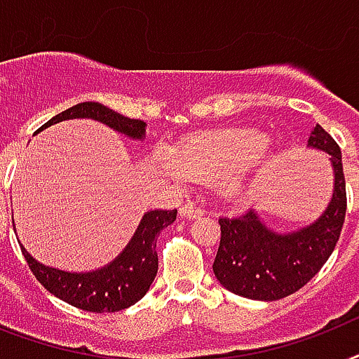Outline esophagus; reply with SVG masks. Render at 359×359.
Masks as SVG:
<instances>
[{
    "label": "esophagus",
    "mask_w": 359,
    "mask_h": 359,
    "mask_svg": "<svg viewBox=\"0 0 359 359\" xmlns=\"http://www.w3.org/2000/svg\"><path fill=\"white\" fill-rule=\"evenodd\" d=\"M180 216L182 218H199V216H203V208L201 207H196L194 203H186V205H182L180 207Z\"/></svg>",
    "instance_id": "34e87169"
}]
</instances>
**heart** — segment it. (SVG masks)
<instances>
[{"label":"heart","mask_w":359,"mask_h":359,"mask_svg":"<svg viewBox=\"0 0 359 359\" xmlns=\"http://www.w3.org/2000/svg\"><path fill=\"white\" fill-rule=\"evenodd\" d=\"M268 140L261 130L229 128L199 134L175 149L173 160H163V169L196 182H222L225 194L248 196L257 180L244 171L259 162Z\"/></svg>","instance_id":"obj_1"}]
</instances>
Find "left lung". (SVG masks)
Returning a JSON list of instances; mask_svg holds the SVG:
<instances>
[{"label":"left lung","instance_id":"left-lung-1","mask_svg":"<svg viewBox=\"0 0 359 359\" xmlns=\"http://www.w3.org/2000/svg\"><path fill=\"white\" fill-rule=\"evenodd\" d=\"M307 145L332 156L335 188L326 212L313 225L290 235L268 231L253 210L218 219L222 238L214 276L225 289L250 300L287 298L309 283L334 253L346 214V182L341 149L317 124Z\"/></svg>","mask_w":359,"mask_h":359}]
</instances>
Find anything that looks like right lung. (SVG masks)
Segmentation results:
<instances>
[{
    "label": "right lung",
    "mask_w": 359,
    "mask_h": 359,
    "mask_svg": "<svg viewBox=\"0 0 359 359\" xmlns=\"http://www.w3.org/2000/svg\"><path fill=\"white\" fill-rule=\"evenodd\" d=\"M67 119H95L108 124L121 134L141 140L145 135V123L140 119L123 117L108 106L98 102L76 104L44 123L41 130ZM35 132V134H36ZM177 219V210H151L141 219L134 238L126 250L106 268L97 272L70 273L55 268L42 266L22 248L25 262L39 283L59 300L91 313H115L134 306L149 290L158 272V235Z\"/></svg>",
    "instance_id": "right-lung-1"
}]
</instances>
